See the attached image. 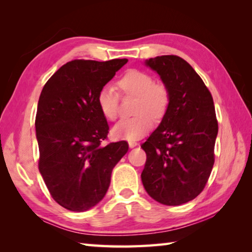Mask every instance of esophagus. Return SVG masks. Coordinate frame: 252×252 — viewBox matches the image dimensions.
Masks as SVG:
<instances>
[{"instance_id":"1","label":"esophagus","mask_w":252,"mask_h":252,"mask_svg":"<svg viewBox=\"0 0 252 252\" xmlns=\"http://www.w3.org/2000/svg\"><path fill=\"white\" fill-rule=\"evenodd\" d=\"M138 142H135V141H129V147L132 149V148H134V147H136L138 146Z\"/></svg>"}]
</instances>
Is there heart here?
Wrapping results in <instances>:
<instances>
[{"instance_id": "heart-1", "label": "heart", "mask_w": 252, "mask_h": 252, "mask_svg": "<svg viewBox=\"0 0 252 252\" xmlns=\"http://www.w3.org/2000/svg\"><path fill=\"white\" fill-rule=\"evenodd\" d=\"M119 87L126 94L138 96L135 112L132 118H123L112 127V135L116 139L133 141L142 138L153 126V117L161 118L167 111L170 95L164 84L156 83L150 74L143 71L131 70L119 81ZM97 105L101 113L108 120H116L118 117L119 94L112 85H104L97 93Z\"/></svg>"}]
</instances>
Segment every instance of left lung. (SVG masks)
<instances>
[{
  "instance_id": "left-lung-1",
  "label": "left lung",
  "mask_w": 252,
  "mask_h": 252,
  "mask_svg": "<svg viewBox=\"0 0 252 252\" xmlns=\"http://www.w3.org/2000/svg\"><path fill=\"white\" fill-rule=\"evenodd\" d=\"M167 87L170 102L159 126L141 148V180L148 194L180 206L201 193L215 163L218 122L211 93L189 63L177 55L144 61Z\"/></svg>"
}]
</instances>
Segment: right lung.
Here are the masks:
<instances>
[{
  "mask_svg": "<svg viewBox=\"0 0 252 252\" xmlns=\"http://www.w3.org/2000/svg\"><path fill=\"white\" fill-rule=\"evenodd\" d=\"M126 62L74 60L41 92L35 118L39 170L52 198L70 211H87L104 198L113 168L129 150L126 141L102 144L109 126L96 101Z\"/></svg>",
  "mask_w": 252,
  "mask_h": 252,
  "instance_id": "1",
  "label": "right lung"
}]
</instances>
